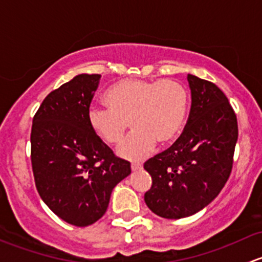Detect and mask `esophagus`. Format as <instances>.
<instances>
[{"label": "esophagus", "mask_w": 262, "mask_h": 262, "mask_svg": "<svg viewBox=\"0 0 262 262\" xmlns=\"http://www.w3.org/2000/svg\"><path fill=\"white\" fill-rule=\"evenodd\" d=\"M142 167H143V166H142L141 163H132V170H133V171L142 170Z\"/></svg>", "instance_id": "esophagus-1"}]
</instances>
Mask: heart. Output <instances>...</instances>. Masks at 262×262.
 Masks as SVG:
<instances>
[{
	"instance_id": "b5f03b06",
	"label": "heart",
	"mask_w": 262,
	"mask_h": 262,
	"mask_svg": "<svg viewBox=\"0 0 262 262\" xmlns=\"http://www.w3.org/2000/svg\"><path fill=\"white\" fill-rule=\"evenodd\" d=\"M102 102L106 109L90 110V129L105 143L119 146L130 123L134 132L118 150L128 161L144 160L157 143H173L189 110L187 91L172 80L119 81L105 91Z\"/></svg>"
}]
</instances>
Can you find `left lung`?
Returning a JSON list of instances; mask_svg holds the SVG:
<instances>
[{
    "instance_id": "obj_1",
    "label": "left lung",
    "mask_w": 262,
    "mask_h": 262,
    "mask_svg": "<svg viewBox=\"0 0 262 262\" xmlns=\"http://www.w3.org/2000/svg\"><path fill=\"white\" fill-rule=\"evenodd\" d=\"M187 82L191 109L184 132L144 163L152 178L144 202L167 219L192 215L218 196L231 175L238 138L236 114L222 90L192 75Z\"/></svg>"
}]
</instances>
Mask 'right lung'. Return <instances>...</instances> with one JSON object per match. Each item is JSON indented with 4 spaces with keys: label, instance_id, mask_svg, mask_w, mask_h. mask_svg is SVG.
Returning a JSON list of instances; mask_svg holds the SVG:
<instances>
[{
    "label": "right lung",
    "instance_id": "right-lung-1",
    "mask_svg": "<svg viewBox=\"0 0 262 262\" xmlns=\"http://www.w3.org/2000/svg\"><path fill=\"white\" fill-rule=\"evenodd\" d=\"M101 75L76 76L41 102L31 128V165L39 195L67 223L86 227L107 209L113 189L130 175L89 126Z\"/></svg>",
    "mask_w": 262,
    "mask_h": 262
}]
</instances>
